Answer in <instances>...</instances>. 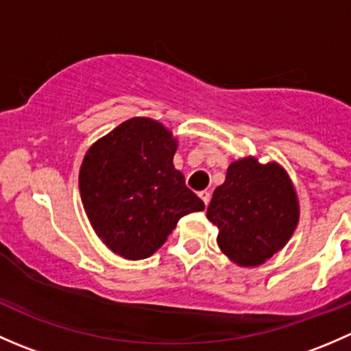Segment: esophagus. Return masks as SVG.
<instances>
[{"mask_svg":"<svg viewBox=\"0 0 351 351\" xmlns=\"http://www.w3.org/2000/svg\"><path fill=\"white\" fill-rule=\"evenodd\" d=\"M198 197L202 198V202H204L205 205H208V202H210V192H207V190H202V192L198 193Z\"/></svg>","mask_w":351,"mask_h":351,"instance_id":"34e87169","label":"esophagus"}]
</instances>
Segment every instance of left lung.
Returning a JSON list of instances; mask_svg holds the SVG:
<instances>
[{
  "mask_svg": "<svg viewBox=\"0 0 351 351\" xmlns=\"http://www.w3.org/2000/svg\"><path fill=\"white\" fill-rule=\"evenodd\" d=\"M217 244L239 267H258L280 251L299 222V200L285 169L256 158L231 162L207 207Z\"/></svg>",
  "mask_w": 351,
  "mask_h": 351,
  "instance_id": "left-lung-1",
  "label": "left lung"
}]
</instances>
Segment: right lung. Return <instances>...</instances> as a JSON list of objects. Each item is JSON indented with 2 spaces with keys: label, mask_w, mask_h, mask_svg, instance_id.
Instances as JSON below:
<instances>
[{
  "label": "right lung",
  "mask_w": 351,
  "mask_h": 351,
  "mask_svg": "<svg viewBox=\"0 0 351 351\" xmlns=\"http://www.w3.org/2000/svg\"><path fill=\"white\" fill-rule=\"evenodd\" d=\"M178 143L162 123L134 117L98 139L80 169V193L95 232L125 260L149 258L176 222L204 202L173 166Z\"/></svg>",
  "instance_id": "obj_1"
}]
</instances>
